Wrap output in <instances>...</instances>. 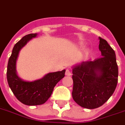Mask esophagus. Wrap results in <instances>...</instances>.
<instances>
[{
	"label": "esophagus",
	"mask_w": 125,
	"mask_h": 125,
	"mask_svg": "<svg viewBox=\"0 0 125 125\" xmlns=\"http://www.w3.org/2000/svg\"><path fill=\"white\" fill-rule=\"evenodd\" d=\"M65 74H66V76H70V75H71V72H70V70H69V69H67V70H66Z\"/></svg>",
	"instance_id": "34e87169"
}]
</instances>
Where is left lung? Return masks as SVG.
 <instances>
[{"mask_svg":"<svg viewBox=\"0 0 125 125\" xmlns=\"http://www.w3.org/2000/svg\"><path fill=\"white\" fill-rule=\"evenodd\" d=\"M102 57L73 66V99L80 106L95 109L111 96L118 82V66L114 50L99 37Z\"/></svg>","mask_w":125,"mask_h":125,"instance_id":"obj_1","label":"left lung"}]
</instances>
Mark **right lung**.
<instances>
[{
    "label": "right lung",
    "mask_w": 125,
    "mask_h": 125,
    "mask_svg": "<svg viewBox=\"0 0 125 125\" xmlns=\"http://www.w3.org/2000/svg\"><path fill=\"white\" fill-rule=\"evenodd\" d=\"M30 33L21 38L14 47L7 66V81L16 98L26 105H38L45 104L52 94L56 84L64 78L66 70L49 73L42 78L30 82L23 80L16 72V61L19 52L27 43L37 37Z\"/></svg>",
    "instance_id": "obj_1"
}]
</instances>
